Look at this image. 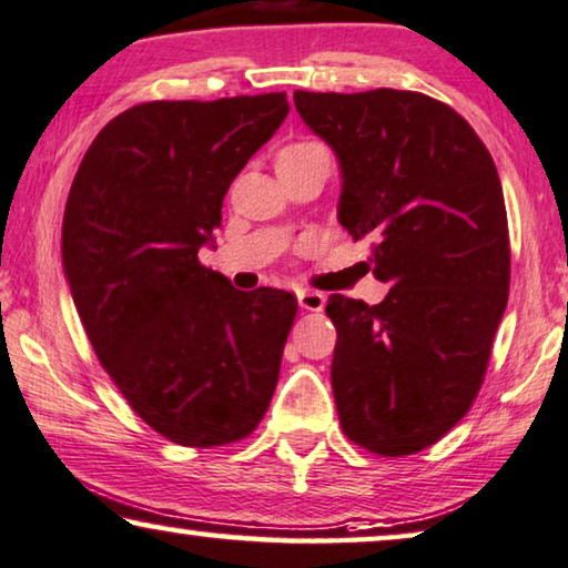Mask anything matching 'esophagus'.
I'll list each match as a JSON object with an SVG mask.
<instances>
[{
	"label": "esophagus",
	"mask_w": 568,
	"mask_h": 568,
	"mask_svg": "<svg viewBox=\"0 0 568 568\" xmlns=\"http://www.w3.org/2000/svg\"><path fill=\"white\" fill-rule=\"evenodd\" d=\"M297 300H300V307L307 310V312H320V310L325 307V302H327L325 294L323 292H315V290H302L297 294Z\"/></svg>",
	"instance_id": "esophagus-1"
}]
</instances>
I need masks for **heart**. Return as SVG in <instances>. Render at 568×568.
<instances>
[{"instance_id": "1", "label": "heart", "mask_w": 568, "mask_h": 568, "mask_svg": "<svg viewBox=\"0 0 568 568\" xmlns=\"http://www.w3.org/2000/svg\"><path fill=\"white\" fill-rule=\"evenodd\" d=\"M276 169L284 166H323L331 171L333 166V153L331 148L320 141H294L284 145L282 151L276 153Z\"/></svg>"}]
</instances>
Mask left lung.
Instances as JSON below:
<instances>
[{
	"instance_id": "1",
	"label": "left lung",
	"mask_w": 568,
	"mask_h": 568,
	"mask_svg": "<svg viewBox=\"0 0 568 568\" xmlns=\"http://www.w3.org/2000/svg\"><path fill=\"white\" fill-rule=\"evenodd\" d=\"M338 153L341 225L372 237L379 304L331 294L341 427L368 454L438 443L471 409L509 294L503 184L487 145L420 92H294Z\"/></svg>"
}]
</instances>
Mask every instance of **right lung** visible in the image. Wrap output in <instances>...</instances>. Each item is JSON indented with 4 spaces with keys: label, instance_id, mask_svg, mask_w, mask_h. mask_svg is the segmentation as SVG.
I'll list each match as a JSON object with an SVG mask.
<instances>
[{
    "label": "right lung",
    "instance_id": "right-lung-1",
    "mask_svg": "<svg viewBox=\"0 0 568 568\" xmlns=\"http://www.w3.org/2000/svg\"><path fill=\"white\" fill-rule=\"evenodd\" d=\"M286 112L284 92L135 104L73 176L61 248L81 325L135 415L179 446L248 438L274 397L297 300L235 290L196 253Z\"/></svg>",
    "mask_w": 568,
    "mask_h": 568
}]
</instances>
